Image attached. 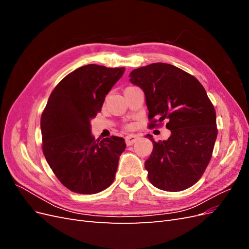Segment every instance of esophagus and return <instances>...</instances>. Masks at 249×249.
Listing matches in <instances>:
<instances>
[{"instance_id":"obj_1","label":"esophagus","mask_w":249,"mask_h":249,"mask_svg":"<svg viewBox=\"0 0 249 249\" xmlns=\"http://www.w3.org/2000/svg\"><path fill=\"white\" fill-rule=\"evenodd\" d=\"M138 140L137 135H129V136L125 137V143L126 145H132L135 142Z\"/></svg>"}]
</instances>
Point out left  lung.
<instances>
[{"instance_id": "obj_1", "label": "left lung", "mask_w": 249, "mask_h": 249, "mask_svg": "<svg viewBox=\"0 0 249 249\" xmlns=\"http://www.w3.org/2000/svg\"><path fill=\"white\" fill-rule=\"evenodd\" d=\"M145 95L149 127L166 120L167 140L146 137L154 148L145 161L148 179L158 189L178 192L201 178L217 138L216 112L196 78L177 66L153 63L130 73Z\"/></svg>"}]
</instances>
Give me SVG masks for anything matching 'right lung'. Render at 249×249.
Instances as JSON below:
<instances>
[{
  "label": "right lung",
  "mask_w": 249,
  "mask_h": 249,
  "mask_svg": "<svg viewBox=\"0 0 249 249\" xmlns=\"http://www.w3.org/2000/svg\"><path fill=\"white\" fill-rule=\"evenodd\" d=\"M124 71L96 64L81 66L55 87L43 110V155L57 178L73 192L99 193L114 180L126 146L124 139H95L90 122Z\"/></svg>",
  "instance_id": "right-lung-1"
}]
</instances>
